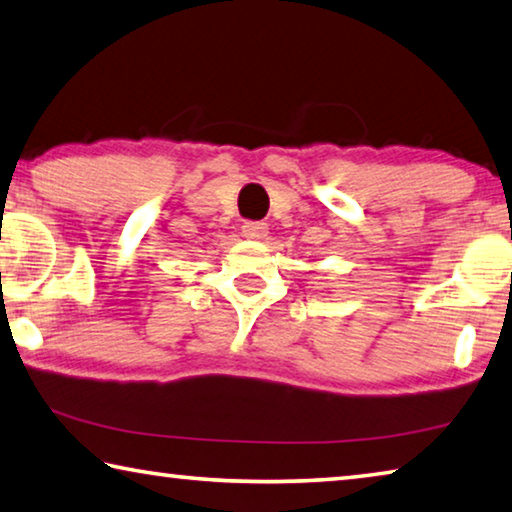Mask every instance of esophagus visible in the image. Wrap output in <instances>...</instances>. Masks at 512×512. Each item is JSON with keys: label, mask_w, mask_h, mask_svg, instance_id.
<instances>
[{"label": "esophagus", "mask_w": 512, "mask_h": 512, "mask_svg": "<svg viewBox=\"0 0 512 512\" xmlns=\"http://www.w3.org/2000/svg\"><path fill=\"white\" fill-rule=\"evenodd\" d=\"M241 232H244V237L250 241H259V239H266L268 235V225L262 221H246L241 225Z\"/></svg>", "instance_id": "esophagus-1"}]
</instances>
